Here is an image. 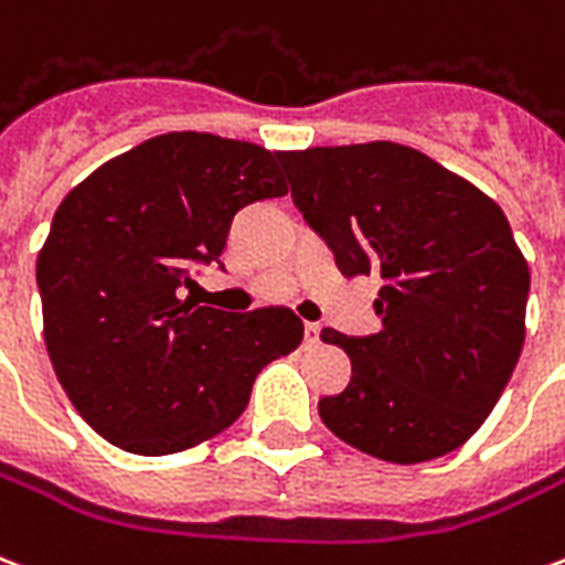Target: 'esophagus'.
<instances>
[{"label": "esophagus", "mask_w": 565, "mask_h": 565, "mask_svg": "<svg viewBox=\"0 0 565 565\" xmlns=\"http://www.w3.org/2000/svg\"><path fill=\"white\" fill-rule=\"evenodd\" d=\"M305 343H308V347H317V343H320V326H317V322H305Z\"/></svg>", "instance_id": "obj_1"}]
</instances>
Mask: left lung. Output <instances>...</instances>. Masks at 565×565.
I'll return each mask as SVG.
<instances>
[{
	"mask_svg": "<svg viewBox=\"0 0 565 565\" xmlns=\"http://www.w3.org/2000/svg\"><path fill=\"white\" fill-rule=\"evenodd\" d=\"M292 204L340 273L379 275L382 331L322 329L352 361L322 424L385 462L462 447L510 382L524 343L531 269L492 198L394 141L284 153Z\"/></svg>",
	"mask_w": 565,
	"mask_h": 565,
	"instance_id": "1",
	"label": "left lung"
}]
</instances>
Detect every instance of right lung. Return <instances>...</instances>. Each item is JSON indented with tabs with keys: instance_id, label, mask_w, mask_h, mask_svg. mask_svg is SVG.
Wrapping results in <instances>:
<instances>
[{
	"instance_id": "obj_1",
	"label": "right lung",
	"mask_w": 565,
	"mask_h": 565,
	"mask_svg": "<svg viewBox=\"0 0 565 565\" xmlns=\"http://www.w3.org/2000/svg\"><path fill=\"white\" fill-rule=\"evenodd\" d=\"M284 153L168 132L71 189L38 254L43 340L94 433L139 456L201 445L243 415L257 373L305 326L287 308L227 313L183 299L218 264L243 206L287 195Z\"/></svg>"
}]
</instances>
